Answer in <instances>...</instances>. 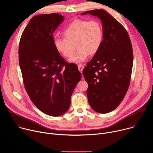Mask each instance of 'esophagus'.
Wrapping results in <instances>:
<instances>
[{"instance_id":"esophagus-1","label":"esophagus","mask_w":153,"mask_h":153,"mask_svg":"<svg viewBox=\"0 0 153 153\" xmlns=\"http://www.w3.org/2000/svg\"><path fill=\"white\" fill-rule=\"evenodd\" d=\"M83 68H84V67H83V65H82V64H79L78 65V69L80 71V72L82 73L83 70Z\"/></svg>"}]
</instances>
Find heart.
I'll list each match as a JSON object with an SVG mask.
<instances>
[{
  "label": "heart",
  "instance_id": "1",
  "mask_svg": "<svg viewBox=\"0 0 153 153\" xmlns=\"http://www.w3.org/2000/svg\"><path fill=\"white\" fill-rule=\"evenodd\" d=\"M65 37H56L53 43L56 50L65 57H70L72 63L84 62L90 54H96L103 40V30L97 20L77 19L73 21L63 31Z\"/></svg>",
  "mask_w": 153,
  "mask_h": 153
}]
</instances>
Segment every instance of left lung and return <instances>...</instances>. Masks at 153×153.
Here are the masks:
<instances>
[{
  "label": "left lung",
  "mask_w": 153,
  "mask_h": 153,
  "mask_svg": "<svg viewBox=\"0 0 153 153\" xmlns=\"http://www.w3.org/2000/svg\"><path fill=\"white\" fill-rule=\"evenodd\" d=\"M97 16L102 22L103 40L99 50L87 63L83 74L88 84L86 94L94 111L108 113L123 100L131 76L133 52L125 28L103 10L81 14Z\"/></svg>",
  "instance_id": "8db88e82"
}]
</instances>
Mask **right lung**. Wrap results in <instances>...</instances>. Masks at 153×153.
<instances>
[{
	"label": "right lung",
	"instance_id": "obj_1",
	"mask_svg": "<svg viewBox=\"0 0 153 153\" xmlns=\"http://www.w3.org/2000/svg\"><path fill=\"white\" fill-rule=\"evenodd\" d=\"M63 20L58 13L34 16L21 36L19 47L25 88L39 110L51 116L68 111L81 79L77 65L65 61L54 45L53 34Z\"/></svg>",
	"mask_w": 153,
	"mask_h": 153
}]
</instances>
